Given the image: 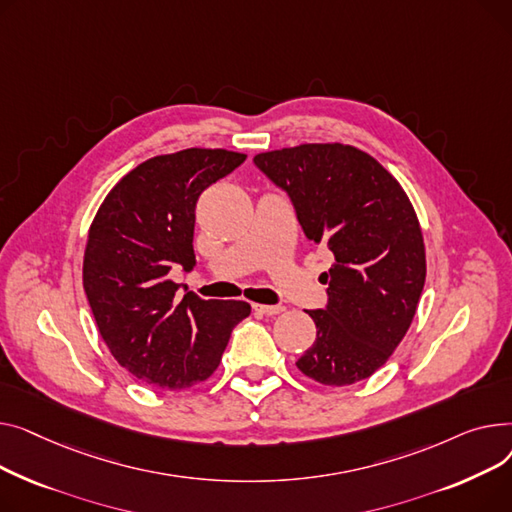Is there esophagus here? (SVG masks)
I'll return each instance as SVG.
<instances>
[{
    "mask_svg": "<svg viewBox=\"0 0 512 512\" xmlns=\"http://www.w3.org/2000/svg\"><path fill=\"white\" fill-rule=\"evenodd\" d=\"M254 310L264 314V316H277L281 314L285 308L283 306H262V304H254Z\"/></svg>",
    "mask_w": 512,
    "mask_h": 512,
    "instance_id": "obj_1",
    "label": "esophagus"
}]
</instances>
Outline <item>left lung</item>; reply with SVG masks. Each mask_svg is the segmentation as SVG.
I'll return each mask as SVG.
<instances>
[{
  "mask_svg": "<svg viewBox=\"0 0 512 512\" xmlns=\"http://www.w3.org/2000/svg\"><path fill=\"white\" fill-rule=\"evenodd\" d=\"M254 163L283 188L310 242L335 256L328 306L297 368L326 386L370 378L403 341L426 281L415 208L374 157L341 142L266 150Z\"/></svg>",
  "mask_w": 512,
  "mask_h": 512,
  "instance_id": "8db88e82",
  "label": "left lung"
}]
</instances>
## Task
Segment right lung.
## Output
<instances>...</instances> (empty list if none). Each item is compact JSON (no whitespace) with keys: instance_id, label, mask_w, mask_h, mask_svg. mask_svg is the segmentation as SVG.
Returning a JSON list of instances; mask_svg holds the SVG:
<instances>
[{"instance_id":"obj_1","label":"right lung","mask_w":512,"mask_h":512,"mask_svg":"<svg viewBox=\"0 0 512 512\" xmlns=\"http://www.w3.org/2000/svg\"><path fill=\"white\" fill-rule=\"evenodd\" d=\"M246 161L225 148H186L126 173L90 223L82 285L99 333L134 378L169 390L190 388L221 364L239 299H177L173 264L190 270L198 196Z\"/></svg>"}]
</instances>
